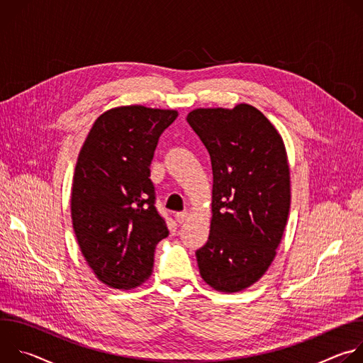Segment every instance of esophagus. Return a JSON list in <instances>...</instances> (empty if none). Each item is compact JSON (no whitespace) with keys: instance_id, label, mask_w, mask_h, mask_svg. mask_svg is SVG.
<instances>
[{"instance_id":"esophagus-1","label":"esophagus","mask_w":363,"mask_h":363,"mask_svg":"<svg viewBox=\"0 0 363 363\" xmlns=\"http://www.w3.org/2000/svg\"><path fill=\"white\" fill-rule=\"evenodd\" d=\"M188 217H189V213H188V211H182V213H177V214H175V220H177L179 224H182L184 221H186Z\"/></svg>"}]
</instances>
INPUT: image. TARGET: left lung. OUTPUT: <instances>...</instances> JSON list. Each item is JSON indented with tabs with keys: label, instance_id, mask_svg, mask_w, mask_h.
<instances>
[{
	"label": "left lung",
	"instance_id": "left-lung-1",
	"mask_svg": "<svg viewBox=\"0 0 363 363\" xmlns=\"http://www.w3.org/2000/svg\"><path fill=\"white\" fill-rule=\"evenodd\" d=\"M186 121L210 153L214 177L208 241L195 252L199 274L218 291H241L269 270L287 224L286 147L273 123L247 103L195 109Z\"/></svg>",
	"mask_w": 363,
	"mask_h": 363
}]
</instances>
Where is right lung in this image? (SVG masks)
<instances>
[{
    "label": "right lung",
    "instance_id": "obj_1",
    "mask_svg": "<svg viewBox=\"0 0 363 363\" xmlns=\"http://www.w3.org/2000/svg\"><path fill=\"white\" fill-rule=\"evenodd\" d=\"M177 111L140 105L100 115L77 158L72 221L83 257L109 287L130 290L149 279L157 244L169 231L155 206L150 162Z\"/></svg>",
    "mask_w": 363,
    "mask_h": 363
}]
</instances>
